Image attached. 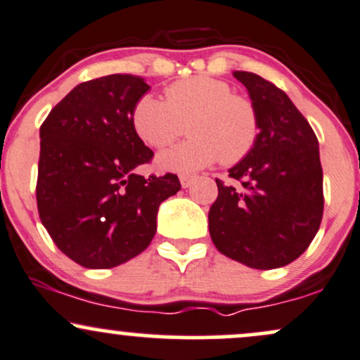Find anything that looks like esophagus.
I'll return each instance as SVG.
<instances>
[{
	"instance_id": "esophagus-1",
	"label": "esophagus",
	"mask_w": 360,
	"mask_h": 360,
	"mask_svg": "<svg viewBox=\"0 0 360 360\" xmlns=\"http://www.w3.org/2000/svg\"><path fill=\"white\" fill-rule=\"evenodd\" d=\"M194 179H196V177L191 176V174H181V176H179L181 186H183V188H189V186L193 184Z\"/></svg>"
}]
</instances>
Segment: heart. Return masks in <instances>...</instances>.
Listing matches in <instances>:
<instances>
[{
	"label": "heart",
	"instance_id": "heart-1",
	"mask_svg": "<svg viewBox=\"0 0 360 360\" xmlns=\"http://www.w3.org/2000/svg\"><path fill=\"white\" fill-rule=\"evenodd\" d=\"M131 127L148 147L162 148L184 134L179 146L157 157L164 171L191 172L220 159L232 166L257 146L260 117L255 103L233 93L226 81L212 76H193L166 88V101L143 94L131 110Z\"/></svg>",
	"mask_w": 360,
	"mask_h": 360
}]
</instances>
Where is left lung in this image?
<instances>
[{
  "instance_id": "left-lung-1",
  "label": "left lung",
  "mask_w": 360,
  "mask_h": 360,
  "mask_svg": "<svg viewBox=\"0 0 360 360\" xmlns=\"http://www.w3.org/2000/svg\"><path fill=\"white\" fill-rule=\"evenodd\" d=\"M233 76L257 106L260 135L254 150L229 171L238 184L217 179L210 235L226 257L254 269H276L298 259L320 229L323 171L318 139L283 89L254 72Z\"/></svg>"
}]
</instances>
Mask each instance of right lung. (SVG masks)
I'll return each mask as SVG.
<instances>
[{
    "instance_id": "add662e5",
    "label": "right lung",
    "mask_w": 360,
    "mask_h": 360,
    "mask_svg": "<svg viewBox=\"0 0 360 360\" xmlns=\"http://www.w3.org/2000/svg\"><path fill=\"white\" fill-rule=\"evenodd\" d=\"M150 86L131 74L81 82L40 127L37 208L62 254L110 269L148 247L159 205L181 189L176 174H137L154 152L131 127Z\"/></svg>"
}]
</instances>
